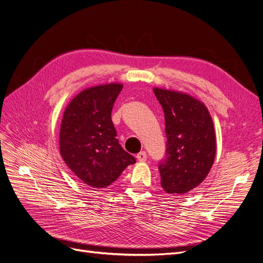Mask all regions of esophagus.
Here are the masks:
<instances>
[{"label":"esophagus","mask_w":263,"mask_h":263,"mask_svg":"<svg viewBox=\"0 0 263 263\" xmlns=\"http://www.w3.org/2000/svg\"><path fill=\"white\" fill-rule=\"evenodd\" d=\"M137 159L139 160V161H145L147 159V154H146V152H140L138 155H137Z\"/></svg>","instance_id":"obj_1"}]
</instances>
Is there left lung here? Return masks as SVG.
Segmentation results:
<instances>
[{"label":"left lung","mask_w":263,"mask_h":263,"mask_svg":"<svg viewBox=\"0 0 263 263\" xmlns=\"http://www.w3.org/2000/svg\"><path fill=\"white\" fill-rule=\"evenodd\" d=\"M166 121V158L159 163L160 184L168 194H185L206 179L217 152L209 110L190 94L154 87Z\"/></svg>","instance_id":"8db88e82"}]
</instances>
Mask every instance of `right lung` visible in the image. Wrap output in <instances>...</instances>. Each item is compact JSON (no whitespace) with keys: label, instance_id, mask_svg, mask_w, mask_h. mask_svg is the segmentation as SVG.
I'll return each instance as SVG.
<instances>
[{"label":"right lung","instance_id":"obj_1","mask_svg":"<svg viewBox=\"0 0 263 263\" xmlns=\"http://www.w3.org/2000/svg\"><path fill=\"white\" fill-rule=\"evenodd\" d=\"M123 87L107 83L87 87L67 105L60 131V152L78 179L93 189H105L135 162L116 139L114 103Z\"/></svg>","mask_w":263,"mask_h":263}]
</instances>
